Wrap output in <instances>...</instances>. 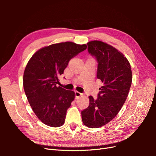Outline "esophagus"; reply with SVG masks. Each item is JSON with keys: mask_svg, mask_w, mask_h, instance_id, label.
<instances>
[{"mask_svg": "<svg viewBox=\"0 0 156 156\" xmlns=\"http://www.w3.org/2000/svg\"><path fill=\"white\" fill-rule=\"evenodd\" d=\"M75 98L77 99V98H80V97L83 96V94H81V93H80L79 92L75 91Z\"/></svg>", "mask_w": 156, "mask_h": 156, "instance_id": "obj_1", "label": "esophagus"}]
</instances>
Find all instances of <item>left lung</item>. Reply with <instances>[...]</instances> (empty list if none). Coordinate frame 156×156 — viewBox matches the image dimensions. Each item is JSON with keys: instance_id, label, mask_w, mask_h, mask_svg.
<instances>
[{"instance_id": "obj_1", "label": "left lung", "mask_w": 156, "mask_h": 156, "mask_svg": "<svg viewBox=\"0 0 156 156\" xmlns=\"http://www.w3.org/2000/svg\"><path fill=\"white\" fill-rule=\"evenodd\" d=\"M87 45L89 53L98 60L97 78L103 86L96 100L88 97L89 105L81 116L84 125L97 128L108 123L120 111L128 96L132 72L128 60L114 47L98 40Z\"/></svg>"}]
</instances>
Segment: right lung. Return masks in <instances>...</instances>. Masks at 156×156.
I'll return each mask as SVG.
<instances>
[{
  "label": "right lung",
  "mask_w": 156,
  "mask_h": 156,
  "mask_svg": "<svg viewBox=\"0 0 156 156\" xmlns=\"http://www.w3.org/2000/svg\"><path fill=\"white\" fill-rule=\"evenodd\" d=\"M87 48L72 41L45 46L28 62L23 74V88L30 105L38 119L53 127L64 124L66 115L75 95L57 87L69 61Z\"/></svg>",
  "instance_id": "obj_1"
}]
</instances>
